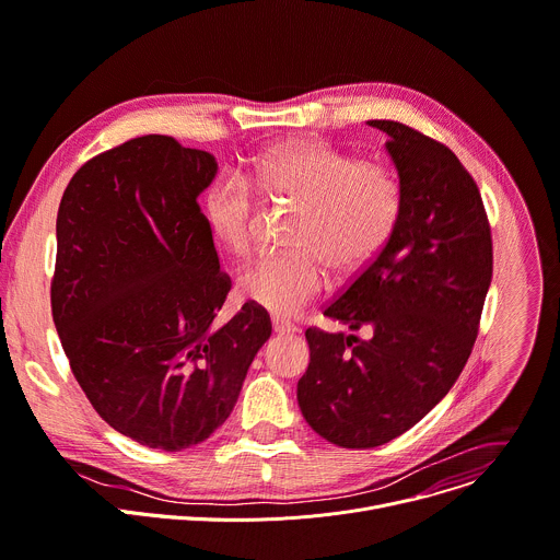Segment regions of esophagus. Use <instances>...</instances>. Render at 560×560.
Returning <instances> with one entry per match:
<instances>
[{"label": "esophagus", "instance_id": "esophagus-1", "mask_svg": "<svg viewBox=\"0 0 560 560\" xmlns=\"http://www.w3.org/2000/svg\"><path fill=\"white\" fill-rule=\"evenodd\" d=\"M272 330H275L277 335H292V332H296V326L290 324V322L283 319V317H272Z\"/></svg>", "mask_w": 560, "mask_h": 560}]
</instances>
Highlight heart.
<instances>
[{"instance_id": "heart-1", "label": "heart", "mask_w": 560, "mask_h": 560, "mask_svg": "<svg viewBox=\"0 0 560 560\" xmlns=\"http://www.w3.org/2000/svg\"><path fill=\"white\" fill-rule=\"evenodd\" d=\"M254 183L275 198L301 202L290 241L238 275L243 299L277 315H294L324 290L328 266L350 275L373 261L390 238L401 208L395 174L380 163H360L324 142H283L254 163ZM202 217L212 236L232 254L254 238L257 196L241 174L217 176L202 194Z\"/></svg>"}]
</instances>
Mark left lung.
<instances>
[{
  "mask_svg": "<svg viewBox=\"0 0 560 560\" xmlns=\"http://www.w3.org/2000/svg\"><path fill=\"white\" fill-rule=\"evenodd\" d=\"M388 136L401 208L377 257L324 315L360 339L308 328L299 409L324 440L373 448L418 424L460 377L493 272L480 191L453 151L395 120Z\"/></svg>",
  "mask_w": 560,
  "mask_h": 560,
  "instance_id": "obj_1",
  "label": "left lung"
}]
</instances>
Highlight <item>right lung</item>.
Wrapping results in <instances>:
<instances>
[{"label": "right lung", "mask_w": 560, "mask_h": 560, "mask_svg": "<svg viewBox=\"0 0 560 560\" xmlns=\"http://www.w3.org/2000/svg\"><path fill=\"white\" fill-rule=\"evenodd\" d=\"M219 163L140 136L84 163L65 189L50 285L71 371L97 416L149 448L206 442L232 413L270 315L230 292L198 196Z\"/></svg>", "instance_id": "obj_1"}]
</instances>
